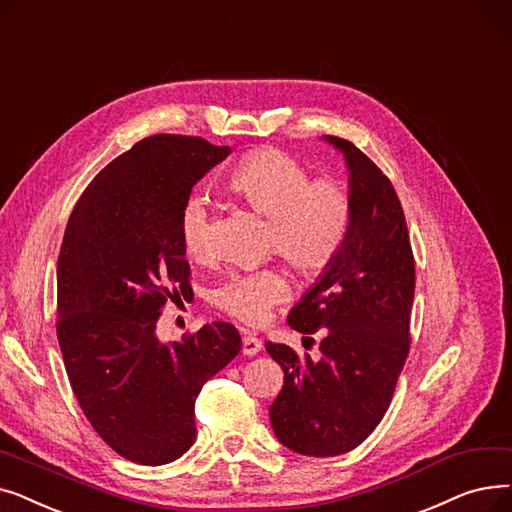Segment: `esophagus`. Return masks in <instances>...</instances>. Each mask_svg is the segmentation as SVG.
<instances>
[{
	"label": "esophagus",
	"mask_w": 512,
	"mask_h": 512,
	"mask_svg": "<svg viewBox=\"0 0 512 512\" xmlns=\"http://www.w3.org/2000/svg\"><path fill=\"white\" fill-rule=\"evenodd\" d=\"M260 350H262V342H260L256 335H252V333L243 335V348H241L243 354H246V356H256Z\"/></svg>",
	"instance_id": "esophagus-1"
}]
</instances>
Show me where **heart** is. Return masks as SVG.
<instances>
[{"mask_svg":"<svg viewBox=\"0 0 512 512\" xmlns=\"http://www.w3.org/2000/svg\"><path fill=\"white\" fill-rule=\"evenodd\" d=\"M227 187L254 212L269 218V246L306 277L323 273L342 252L352 225V198L335 177L312 179L310 170L277 148L256 150L227 177ZM208 202L191 196L181 214V241L191 260L210 254ZM289 296L277 269L229 273L210 291V302L233 319L258 325Z\"/></svg>","mask_w":512,"mask_h":512,"instance_id":"b5f03b06","label":"heart"}]
</instances>
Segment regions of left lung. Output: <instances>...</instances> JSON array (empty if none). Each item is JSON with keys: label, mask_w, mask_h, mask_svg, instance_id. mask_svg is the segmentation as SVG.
Wrapping results in <instances>:
<instances>
[{"label": "left lung", "mask_w": 512, "mask_h": 512, "mask_svg": "<svg viewBox=\"0 0 512 512\" xmlns=\"http://www.w3.org/2000/svg\"><path fill=\"white\" fill-rule=\"evenodd\" d=\"M325 141L346 158L352 225L342 252L287 316L300 333L323 329L321 358L266 342L283 369L271 425L283 446L306 456L346 454L379 425L410 350L415 298V258L394 185L352 141Z\"/></svg>", "instance_id": "8db88e82"}]
</instances>
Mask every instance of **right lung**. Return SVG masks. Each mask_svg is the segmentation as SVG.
Instances as JSON below:
<instances>
[{"label": "right lung", "instance_id": "1", "mask_svg": "<svg viewBox=\"0 0 512 512\" xmlns=\"http://www.w3.org/2000/svg\"><path fill=\"white\" fill-rule=\"evenodd\" d=\"M231 154L202 137L152 135L83 191L58 258V344L72 392L97 435L137 465H166L196 440V398L241 350L216 321L162 344L166 300L191 291L181 214Z\"/></svg>", "mask_w": 512, "mask_h": 512}]
</instances>
